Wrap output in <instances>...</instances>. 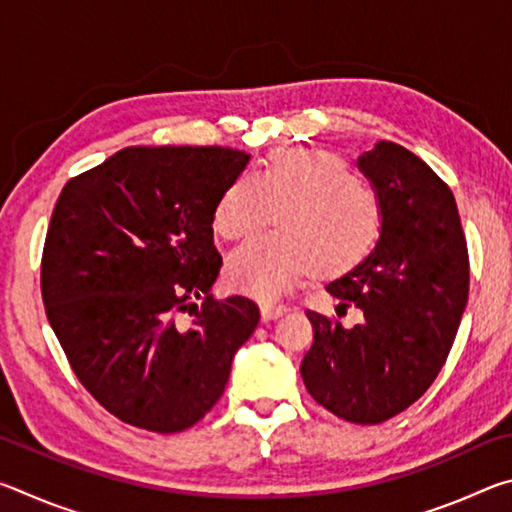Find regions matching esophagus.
I'll return each mask as SVG.
<instances>
[{
	"mask_svg": "<svg viewBox=\"0 0 512 512\" xmlns=\"http://www.w3.org/2000/svg\"><path fill=\"white\" fill-rule=\"evenodd\" d=\"M259 311H262V318L264 320H275V318H280L284 311H287V307H284V305H273V302H264V305L259 307Z\"/></svg>",
	"mask_w": 512,
	"mask_h": 512,
	"instance_id": "1",
	"label": "esophagus"
}]
</instances>
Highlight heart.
<instances>
[{
    "mask_svg": "<svg viewBox=\"0 0 512 512\" xmlns=\"http://www.w3.org/2000/svg\"><path fill=\"white\" fill-rule=\"evenodd\" d=\"M275 212L273 235L255 237L228 257V282L257 300H275L309 271L339 277L357 268L381 235L372 189L341 158L316 149H277L253 176L230 180L212 210L223 239L246 237Z\"/></svg>",
    "mask_w": 512,
    "mask_h": 512,
    "instance_id": "b5f03b06",
    "label": "heart"
}]
</instances>
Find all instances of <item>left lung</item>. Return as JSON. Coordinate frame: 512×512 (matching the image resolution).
<instances>
[{"label":"left lung","mask_w":512,"mask_h":512,"mask_svg":"<svg viewBox=\"0 0 512 512\" xmlns=\"http://www.w3.org/2000/svg\"><path fill=\"white\" fill-rule=\"evenodd\" d=\"M357 167L381 207L372 253L327 291L336 311H307L314 343L300 366L309 395L339 418L379 424L424 395L452 350L470 291V262L452 189L427 162L395 142H377Z\"/></svg>","instance_id":"8db88e82"}]
</instances>
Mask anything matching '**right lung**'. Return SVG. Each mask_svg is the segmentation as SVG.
<instances>
[{"mask_svg":"<svg viewBox=\"0 0 512 512\" xmlns=\"http://www.w3.org/2000/svg\"><path fill=\"white\" fill-rule=\"evenodd\" d=\"M248 160L221 146H128L58 196L40 273L47 318L74 375L121 422L192 427L255 332L253 300L210 293L223 264L212 210Z\"/></svg>","mask_w":512,"mask_h":512,"instance_id":"obj_1","label":"right lung"}]
</instances>
